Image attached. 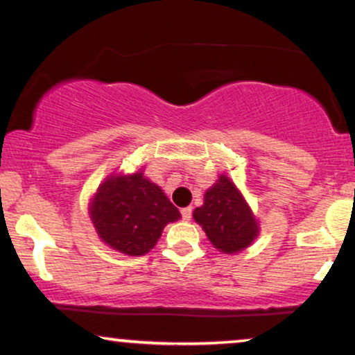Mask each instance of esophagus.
Returning <instances> with one entry per match:
<instances>
[{
  "instance_id": "obj_1",
  "label": "esophagus",
  "mask_w": 355,
  "mask_h": 355,
  "mask_svg": "<svg viewBox=\"0 0 355 355\" xmlns=\"http://www.w3.org/2000/svg\"><path fill=\"white\" fill-rule=\"evenodd\" d=\"M182 218L189 222L191 218V207H185V209H182Z\"/></svg>"
}]
</instances>
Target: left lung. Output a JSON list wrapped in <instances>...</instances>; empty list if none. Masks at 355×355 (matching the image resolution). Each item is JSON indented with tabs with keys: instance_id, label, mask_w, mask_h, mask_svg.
I'll list each match as a JSON object with an SVG mask.
<instances>
[{
	"instance_id": "obj_1",
	"label": "left lung",
	"mask_w": 355,
	"mask_h": 355,
	"mask_svg": "<svg viewBox=\"0 0 355 355\" xmlns=\"http://www.w3.org/2000/svg\"><path fill=\"white\" fill-rule=\"evenodd\" d=\"M193 220L223 254L242 252L260 232L254 211L227 175H218V180L205 191L203 205L193 210Z\"/></svg>"
}]
</instances>
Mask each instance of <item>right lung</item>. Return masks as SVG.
<instances>
[{"label": "right lung", "mask_w": 355, "mask_h": 355, "mask_svg": "<svg viewBox=\"0 0 355 355\" xmlns=\"http://www.w3.org/2000/svg\"><path fill=\"white\" fill-rule=\"evenodd\" d=\"M88 214L101 242L130 257L148 254L166 223L182 217L144 170L108 175L93 195Z\"/></svg>", "instance_id": "1"}]
</instances>
